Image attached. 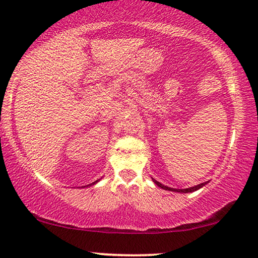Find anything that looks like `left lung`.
Masks as SVG:
<instances>
[{
    "label": "left lung",
    "instance_id": "obj_1",
    "mask_svg": "<svg viewBox=\"0 0 258 258\" xmlns=\"http://www.w3.org/2000/svg\"><path fill=\"white\" fill-rule=\"evenodd\" d=\"M153 182L157 184L158 186H160V187H163V189H165V190H170V191H177V192H184V194H186V192H192V191H196V190H199L200 187H202L203 185H205V184H207V183H201V184H199V185H196V186H192V187H187V189H173V187H168V186H165V185H163V184L161 183H159V182H157V180H154L153 179Z\"/></svg>",
    "mask_w": 258,
    "mask_h": 258
}]
</instances>
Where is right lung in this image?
<instances>
[{"label": "right lung", "mask_w": 258, "mask_h": 258, "mask_svg": "<svg viewBox=\"0 0 258 258\" xmlns=\"http://www.w3.org/2000/svg\"><path fill=\"white\" fill-rule=\"evenodd\" d=\"M94 183H95V182H93V183H92V184H94Z\"/></svg>", "instance_id": "obj_1"}]
</instances>
